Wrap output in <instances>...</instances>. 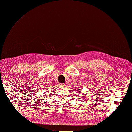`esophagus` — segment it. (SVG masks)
<instances>
[{
	"label": "esophagus",
	"instance_id": "esophagus-1",
	"mask_svg": "<svg viewBox=\"0 0 132 132\" xmlns=\"http://www.w3.org/2000/svg\"><path fill=\"white\" fill-rule=\"evenodd\" d=\"M60 86H61L63 87V86H65V84H62V83H61V84H60Z\"/></svg>",
	"mask_w": 132,
	"mask_h": 132
}]
</instances>
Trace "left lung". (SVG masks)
<instances>
[{"label": "left lung", "instance_id": "left-lung-1", "mask_svg": "<svg viewBox=\"0 0 132 132\" xmlns=\"http://www.w3.org/2000/svg\"><path fill=\"white\" fill-rule=\"evenodd\" d=\"M77 93H77L78 94H79V91H77ZM79 92H82V91H79Z\"/></svg>", "mask_w": 132, "mask_h": 132}]
</instances>
